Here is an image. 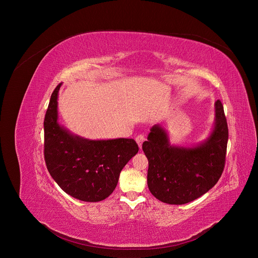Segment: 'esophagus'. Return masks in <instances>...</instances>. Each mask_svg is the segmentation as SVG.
<instances>
[{
    "instance_id": "obj_1",
    "label": "esophagus",
    "mask_w": 258,
    "mask_h": 258,
    "mask_svg": "<svg viewBox=\"0 0 258 258\" xmlns=\"http://www.w3.org/2000/svg\"><path fill=\"white\" fill-rule=\"evenodd\" d=\"M144 141H145V137H144L143 135H139L138 137H136V142L138 143V145H139V147H140V149L142 148V144H143Z\"/></svg>"
}]
</instances>
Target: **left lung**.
I'll use <instances>...</instances> for the list:
<instances>
[{
	"mask_svg": "<svg viewBox=\"0 0 258 258\" xmlns=\"http://www.w3.org/2000/svg\"><path fill=\"white\" fill-rule=\"evenodd\" d=\"M214 112L209 136L192 146L171 145L162 125L151 127L142 148L149 161L148 188L161 202L189 203L207 193L218 181L225 167L229 139L224 106L219 100L214 104Z\"/></svg>",
	"mask_w": 258,
	"mask_h": 258,
	"instance_id": "left-lung-1",
	"label": "left lung"
}]
</instances>
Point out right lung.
I'll return each mask as SVG.
<instances>
[{"instance_id": "add662e5", "label": "right lung", "mask_w": 258, "mask_h": 258, "mask_svg": "<svg viewBox=\"0 0 258 258\" xmlns=\"http://www.w3.org/2000/svg\"><path fill=\"white\" fill-rule=\"evenodd\" d=\"M54 90L44 121L45 161L58 186L71 197L98 202L117 186L120 171L139 147L134 139L90 140L58 122V94Z\"/></svg>"}]
</instances>
